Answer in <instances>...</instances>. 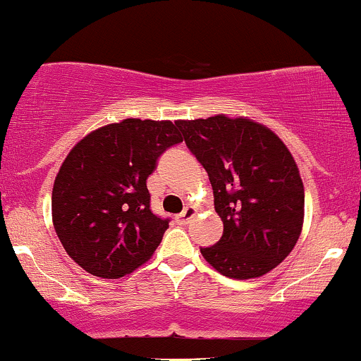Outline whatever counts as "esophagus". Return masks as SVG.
<instances>
[{
  "mask_svg": "<svg viewBox=\"0 0 361 361\" xmlns=\"http://www.w3.org/2000/svg\"><path fill=\"white\" fill-rule=\"evenodd\" d=\"M194 216H196V209H194L192 206H188V208H185L184 212H182L179 216H177V221H179L180 225H188Z\"/></svg>",
  "mask_w": 361,
  "mask_h": 361,
  "instance_id": "esophagus-1",
  "label": "esophagus"
}]
</instances>
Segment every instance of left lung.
<instances>
[{
  "instance_id": "1",
  "label": "left lung",
  "mask_w": 361,
  "mask_h": 361,
  "mask_svg": "<svg viewBox=\"0 0 361 361\" xmlns=\"http://www.w3.org/2000/svg\"><path fill=\"white\" fill-rule=\"evenodd\" d=\"M208 172L224 235L201 254L226 278L269 273L293 250L303 225V182L290 149L262 124L218 114L177 121Z\"/></svg>"
}]
</instances>
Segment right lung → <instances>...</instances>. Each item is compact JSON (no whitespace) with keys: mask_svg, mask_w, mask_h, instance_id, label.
<instances>
[{"mask_svg":"<svg viewBox=\"0 0 361 361\" xmlns=\"http://www.w3.org/2000/svg\"><path fill=\"white\" fill-rule=\"evenodd\" d=\"M180 141L172 121L124 119L92 131L68 153L52 188V224L87 273L116 279L153 256L169 218L149 209L147 179Z\"/></svg>","mask_w":361,"mask_h":361,"instance_id":"add662e5","label":"right lung"}]
</instances>
